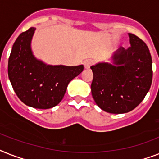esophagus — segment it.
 <instances>
[{
  "instance_id": "obj_1",
  "label": "esophagus",
  "mask_w": 159,
  "mask_h": 159,
  "mask_svg": "<svg viewBox=\"0 0 159 159\" xmlns=\"http://www.w3.org/2000/svg\"><path fill=\"white\" fill-rule=\"evenodd\" d=\"M93 64V61L92 60H86V61L84 62V67H85V68H89Z\"/></svg>"
}]
</instances>
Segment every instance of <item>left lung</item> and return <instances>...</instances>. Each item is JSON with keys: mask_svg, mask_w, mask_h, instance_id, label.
Wrapping results in <instances>:
<instances>
[{"mask_svg": "<svg viewBox=\"0 0 159 159\" xmlns=\"http://www.w3.org/2000/svg\"><path fill=\"white\" fill-rule=\"evenodd\" d=\"M131 46L113 53L112 63L100 62L91 67L92 97L102 110L128 113L141 103L152 83V58L146 44L128 33Z\"/></svg>", "mask_w": 159, "mask_h": 159, "instance_id": "8db88e82", "label": "left lung"}]
</instances>
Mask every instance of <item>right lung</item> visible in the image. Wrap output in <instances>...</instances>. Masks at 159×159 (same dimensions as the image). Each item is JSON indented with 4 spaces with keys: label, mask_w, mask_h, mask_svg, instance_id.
Instances as JSON below:
<instances>
[{
    "label": "right lung",
    "mask_w": 159,
    "mask_h": 159,
    "mask_svg": "<svg viewBox=\"0 0 159 159\" xmlns=\"http://www.w3.org/2000/svg\"><path fill=\"white\" fill-rule=\"evenodd\" d=\"M36 28L22 33L13 45L8 62V76L13 89L23 103L35 109L57 105L68 83L84 69L83 65H50L33 55L31 42Z\"/></svg>",
    "instance_id": "right-lung-1"
}]
</instances>
